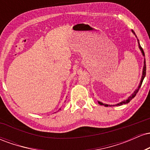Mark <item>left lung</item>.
Returning <instances> with one entry per match:
<instances>
[{
	"label": "left lung",
	"instance_id": "1",
	"mask_svg": "<svg viewBox=\"0 0 150 150\" xmlns=\"http://www.w3.org/2000/svg\"><path fill=\"white\" fill-rule=\"evenodd\" d=\"M132 33H133V34H135V32H134V31H133V30H132ZM135 36H136V35H135ZM137 41H138L139 48H140V49L141 50V51H142V55H143V56H144V51H143V49H142V48L141 47V46H140V43H139V40H138V39H137ZM145 75H146V63H145V59H144V67H143V71H142V79H141V81H140V85L138 86V87H137V89H136V90L135 91V92H133V94H132V95L130 96V97H129L128 99H126V100H124L123 101H121V102L119 103V104H117V106H120V105H123V104H128V102H130V101L131 100V99H132V98H134V97H135V96H136V94H137V92H138L139 89H140V88L141 85H142V82H143V80H144V77H145ZM98 103H99V104H100V105H104V106H109V105H108V104H103V103L100 102V101H98Z\"/></svg>",
	"mask_w": 150,
	"mask_h": 150
}]
</instances>
